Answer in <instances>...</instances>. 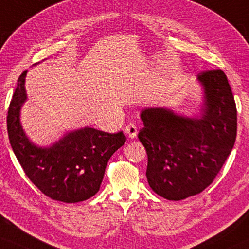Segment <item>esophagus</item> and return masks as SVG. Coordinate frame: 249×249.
I'll return each mask as SVG.
<instances>
[{
    "mask_svg": "<svg viewBox=\"0 0 249 249\" xmlns=\"http://www.w3.org/2000/svg\"><path fill=\"white\" fill-rule=\"evenodd\" d=\"M125 133L127 134V137L130 138V139H134L138 134V128L134 124L130 123V124H127L126 127H125Z\"/></svg>",
    "mask_w": 249,
    "mask_h": 249,
    "instance_id": "34e87169",
    "label": "esophagus"
}]
</instances>
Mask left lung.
Listing matches in <instances>:
<instances>
[{
  "label": "left lung",
  "instance_id": "1",
  "mask_svg": "<svg viewBox=\"0 0 249 249\" xmlns=\"http://www.w3.org/2000/svg\"><path fill=\"white\" fill-rule=\"evenodd\" d=\"M196 81L202 88L199 114L185 116L166 107L141 111L138 137L148 155L147 180L166 200H184L208 187L237 137V108L224 72H201Z\"/></svg>",
  "mask_w": 249,
  "mask_h": 249
}]
</instances>
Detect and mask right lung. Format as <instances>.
<instances>
[{
    "instance_id": "add662e5",
    "label": "right lung",
    "mask_w": 249,
    "mask_h": 249,
    "mask_svg": "<svg viewBox=\"0 0 249 249\" xmlns=\"http://www.w3.org/2000/svg\"><path fill=\"white\" fill-rule=\"evenodd\" d=\"M18 78L8 111V134L24 172L43 194L65 203L85 201L100 190L107 163L126 141L123 132L110 134L85 126L65 132L53 144L37 146L25 133L20 122L21 107L27 100L25 79Z\"/></svg>"
}]
</instances>
